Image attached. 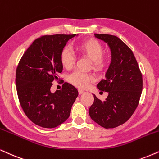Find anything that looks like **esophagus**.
<instances>
[{
    "label": "esophagus",
    "instance_id": "1",
    "mask_svg": "<svg viewBox=\"0 0 159 159\" xmlns=\"http://www.w3.org/2000/svg\"><path fill=\"white\" fill-rule=\"evenodd\" d=\"M78 93H79V95H82L84 94V93H85V92L82 90V89H78Z\"/></svg>",
    "mask_w": 159,
    "mask_h": 159
}]
</instances>
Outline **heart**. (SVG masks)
<instances>
[{
  "instance_id": "b5f03b06",
  "label": "heart",
  "mask_w": 159,
  "mask_h": 159,
  "mask_svg": "<svg viewBox=\"0 0 159 159\" xmlns=\"http://www.w3.org/2000/svg\"><path fill=\"white\" fill-rule=\"evenodd\" d=\"M76 49L92 61V66L96 71H102L108 65V59L106 55H103L104 47L97 40L88 39L76 46ZM60 61L62 66L66 69H71L75 64V57L71 49L66 47L62 49L60 54ZM69 81L72 84L81 89L87 88L89 84L95 81L93 75L76 71L69 76Z\"/></svg>"
}]
</instances>
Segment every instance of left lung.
<instances>
[{"mask_svg":"<svg viewBox=\"0 0 159 159\" xmlns=\"http://www.w3.org/2000/svg\"><path fill=\"white\" fill-rule=\"evenodd\" d=\"M95 37L107 43L111 63L105 79L97 84L99 90L107 92V98L102 101L93 95L94 102L89 114L102 127L115 128L125 123L137 108L142 91V75L133 52L119 38L107 34H95Z\"/></svg>","mask_w":159,"mask_h":159,"instance_id":"left-lung-1","label":"left lung"}]
</instances>
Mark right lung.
<instances>
[{
	"label": "right lung",
	"instance_id": "add662e5",
	"mask_svg": "<svg viewBox=\"0 0 159 159\" xmlns=\"http://www.w3.org/2000/svg\"><path fill=\"white\" fill-rule=\"evenodd\" d=\"M75 35L41 36L19 61L15 83L20 106L29 119L41 127L55 128L64 123L78 95L77 89L66 82L61 90L50 91L52 81L63 70L61 52Z\"/></svg>",
	"mask_w": 159,
	"mask_h": 159
}]
</instances>
